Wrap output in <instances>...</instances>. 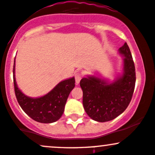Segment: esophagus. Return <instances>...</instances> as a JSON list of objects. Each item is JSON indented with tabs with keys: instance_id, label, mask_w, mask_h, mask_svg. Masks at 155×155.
Masks as SVG:
<instances>
[{
	"instance_id": "esophagus-1",
	"label": "esophagus",
	"mask_w": 155,
	"mask_h": 155,
	"mask_svg": "<svg viewBox=\"0 0 155 155\" xmlns=\"http://www.w3.org/2000/svg\"><path fill=\"white\" fill-rule=\"evenodd\" d=\"M83 78V74L81 72H78L75 74V82L76 84H78L80 83V81H81V80Z\"/></svg>"
}]
</instances>
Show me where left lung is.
I'll use <instances>...</instances> for the list:
<instances>
[{
	"label": "left lung",
	"instance_id": "8db88e82",
	"mask_svg": "<svg viewBox=\"0 0 155 155\" xmlns=\"http://www.w3.org/2000/svg\"><path fill=\"white\" fill-rule=\"evenodd\" d=\"M119 53L124 56L123 74L112 83L94 76L82 78L80 82L85 111L97 122H107L122 114L134 93L135 67L126 43L120 48Z\"/></svg>",
	"mask_w": 155,
	"mask_h": 155
}]
</instances>
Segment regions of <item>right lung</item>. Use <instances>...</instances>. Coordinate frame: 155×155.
<instances>
[{
  "instance_id": "obj_1",
  "label": "right lung",
  "mask_w": 155,
  "mask_h": 155,
  "mask_svg": "<svg viewBox=\"0 0 155 155\" xmlns=\"http://www.w3.org/2000/svg\"><path fill=\"white\" fill-rule=\"evenodd\" d=\"M15 67V59L13 66L15 93L18 104L24 112L31 119L42 124H51L58 120L64 113L67 98L75 86L74 78L61 81L52 90L42 97L32 98L25 95L18 87Z\"/></svg>"
}]
</instances>
